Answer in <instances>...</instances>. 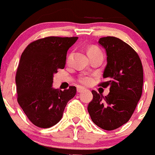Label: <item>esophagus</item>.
Returning <instances> with one entry per match:
<instances>
[{
  "label": "esophagus",
  "mask_w": 155,
  "mask_h": 155,
  "mask_svg": "<svg viewBox=\"0 0 155 155\" xmlns=\"http://www.w3.org/2000/svg\"><path fill=\"white\" fill-rule=\"evenodd\" d=\"M84 90H85V89H84V88H83V87L78 86V88H77V91H78V93H81V92H84Z\"/></svg>",
  "instance_id": "34e87169"
}]
</instances>
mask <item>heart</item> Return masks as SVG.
<instances>
[{
    "instance_id": "b5f03b06",
    "label": "heart",
    "mask_w": 155,
    "mask_h": 155,
    "mask_svg": "<svg viewBox=\"0 0 155 155\" xmlns=\"http://www.w3.org/2000/svg\"><path fill=\"white\" fill-rule=\"evenodd\" d=\"M100 51V49L96 47L90 48L88 49V52H90V51ZM92 78L89 76H82L80 78V82L81 83V84H84V85L90 84L91 83H92Z\"/></svg>"
}]
</instances>
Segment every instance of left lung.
<instances>
[{
    "instance_id": "1",
    "label": "left lung",
    "mask_w": 155,
    "mask_h": 155,
    "mask_svg": "<svg viewBox=\"0 0 155 155\" xmlns=\"http://www.w3.org/2000/svg\"><path fill=\"white\" fill-rule=\"evenodd\" d=\"M99 45L107 53V66L100 85L110 88L107 96L92 91L93 99L88 111L97 126L114 130L128 122L142 95L143 71L141 60L133 48L115 37H105Z\"/></svg>"
}]
</instances>
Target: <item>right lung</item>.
I'll return each mask as SVG.
<instances>
[{"instance_id": "obj_1", "label": "right lung", "mask_w": 155, "mask_h": 155, "mask_svg": "<svg viewBox=\"0 0 155 155\" xmlns=\"http://www.w3.org/2000/svg\"><path fill=\"white\" fill-rule=\"evenodd\" d=\"M78 37H48L30 43L22 53L15 84L18 103L31 122L47 129L63 117L69 100L76 95V87L62 91L52 87L53 77L66 64L67 51Z\"/></svg>"}]
</instances>
